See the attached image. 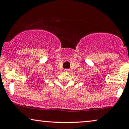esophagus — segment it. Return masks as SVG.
<instances>
[{
    "instance_id": "34e87169",
    "label": "esophagus",
    "mask_w": 129,
    "mask_h": 129,
    "mask_svg": "<svg viewBox=\"0 0 129 129\" xmlns=\"http://www.w3.org/2000/svg\"><path fill=\"white\" fill-rule=\"evenodd\" d=\"M69 71H70L69 69H65L64 70L65 72H69Z\"/></svg>"
}]
</instances>
